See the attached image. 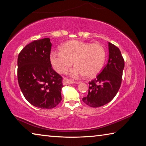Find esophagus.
<instances>
[{"instance_id": "1", "label": "esophagus", "mask_w": 146, "mask_h": 146, "mask_svg": "<svg viewBox=\"0 0 146 146\" xmlns=\"http://www.w3.org/2000/svg\"><path fill=\"white\" fill-rule=\"evenodd\" d=\"M62 83L64 85H68V84H72L73 83V81H71L70 80H69L67 78H64L63 79V81H62ZM75 84H78V82H75Z\"/></svg>"}]
</instances>
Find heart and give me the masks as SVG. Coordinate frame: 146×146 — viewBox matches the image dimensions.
I'll return each instance as SVG.
<instances>
[{
  "mask_svg": "<svg viewBox=\"0 0 146 146\" xmlns=\"http://www.w3.org/2000/svg\"><path fill=\"white\" fill-rule=\"evenodd\" d=\"M61 49L51 52V64L58 73H64L74 62L75 66L70 75L75 78L97 75L105 62V49L99 43L72 40L64 44Z\"/></svg>",
  "mask_w": 146,
  "mask_h": 146,
  "instance_id": "heart-1",
  "label": "heart"
}]
</instances>
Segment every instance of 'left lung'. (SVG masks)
I'll use <instances>...</instances> for the list:
<instances>
[{"instance_id": "1", "label": "left lung", "mask_w": 146, "mask_h": 146, "mask_svg": "<svg viewBox=\"0 0 146 146\" xmlns=\"http://www.w3.org/2000/svg\"><path fill=\"white\" fill-rule=\"evenodd\" d=\"M124 60L120 49L109 42V59L102 72L89 82L87 97L82 101L92 108H98L110 102L121 86Z\"/></svg>"}]
</instances>
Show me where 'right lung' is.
<instances>
[{"instance_id": "1", "label": "right lung", "mask_w": 146, "mask_h": 146, "mask_svg": "<svg viewBox=\"0 0 146 146\" xmlns=\"http://www.w3.org/2000/svg\"><path fill=\"white\" fill-rule=\"evenodd\" d=\"M50 39L31 42L17 60V78L24 97L36 108L51 109L62 100V77L51 68Z\"/></svg>"}]
</instances>
